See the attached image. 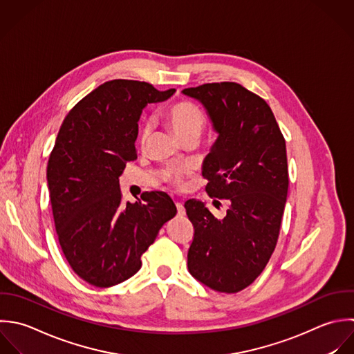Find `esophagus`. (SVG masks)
Returning <instances> with one entry per match:
<instances>
[{
  "label": "esophagus",
  "instance_id": "obj_1",
  "mask_svg": "<svg viewBox=\"0 0 354 354\" xmlns=\"http://www.w3.org/2000/svg\"><path fill=\"white\" fill-rule=\"evenodd\" d=\"M176 208H178V214H179L180 216H183V215H185V208H183V204H182V203H176Z\"/></svg>",
  "mask_w": 354,
  "mask_h": 354
}]
</instances>
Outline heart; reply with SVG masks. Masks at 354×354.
<instances>
[{
	"instance_id": "obj_1",
	"label": "heart",
	"mask_w": 354,
	"mask_h": 354,
	"mask_svg": "<svg viewBox=\"0 0 354 354\" xmlns=\"http://www.w3.org/2000/svg\"><path fill=\"white\" fill-rule=\"evenodd\" d=\"M165 121L174 131V133L180 139L189 136H200L205 118L197 106L190 102H179L171 106L165 113ZM151 125L146 124L140 133V142L145 145L150 136ZM189 174L187 168H171L168 169V179L174 183H180L182 179Z\"/></svg>"
}]
</instances>
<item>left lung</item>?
Returning <instances> with one entry per match:
<instances>
[{"instance_id":"left-lung-1","label":"left lung","mask_w":354,"mask_h":354,"mask_svg":"<svg viewBox=\"0 0 354 354\" xmlns=\"http://www.w3.org/2000/svg\"><path fill=\"white\" fill-rule=\"evenodd\" d=\"M218 133L203 162L211 197L229 200L222 219L205 203H185L194 226L187 252L190 274L205 287L234 294L268 265L280 233L288 193L284 136L269 104L237 82L186 88Z\"/></svg>"}]
</instances>
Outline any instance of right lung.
<instances>
[{"instance_id":"right-lung-1","label":"right lung","mask_w":354,"mask_h":354,"mask_svg":"<svg viewBox=\"0 0 354 354\" xmlns=\"http://www.w3.org/2000/svg\"><path fill=\"white\" fill-rule=\"evenodd\" d=\"M174 93L142 81L113 80L63 120L48 161V190L62 251L91 286L106 288L132 277L142 254L176 215L164 192H146L143 203L122 204L118 180L125 164L136 158L142 110Z\"/></svg>"}]
</instances>
